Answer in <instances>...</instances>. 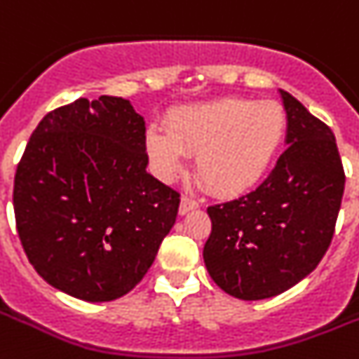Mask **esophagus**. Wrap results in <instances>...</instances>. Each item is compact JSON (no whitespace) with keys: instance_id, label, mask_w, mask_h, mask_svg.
<instances>
[{"instance_id":"1","label":"esophagus","mask_w":359,"mask_h":359,"mask_svg":"<svg viewBox=\"0 0 359 359\" xmlns=\"http://www.w3.org/2000/svg\"><path fill=\"white\" fill-rule=\"evenodd\" d=\"M198 207H200V203L196 200H192L191 196H183L182 201H180V215H187V212L194 211Z\"/></svg>"}]
</instances>
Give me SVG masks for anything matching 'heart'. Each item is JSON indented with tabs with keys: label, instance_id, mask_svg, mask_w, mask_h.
Segmentation results:
<instances>
[{
	"label": "heart",
	"instance_id": "1",
	"mask_svg": "<svg viewBox=\"0 0 359 359\" xmlns=\"http://www.w3.org/2000/svg\"><path fill=\"white\" fill-rule=\"evenodd\" d=\"M284 135L286 114L277 102L220 99L174 109L167 130L148 128L147 150L167 180L185 167L187 154H198L201 183L233 196L266 176Z\"/></svg>",
	"mask_w": 359,
	"mask_h": 359
}]
</instances>
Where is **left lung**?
Returning a JSON list of instances; mask_svg holds the SVG:
<instances>
[{"mask_svg": "<svg viewBox=\"0 0 359 359\" xmlns=\"http://www.w3.org/2000/svg\"><path fill=\"white\" fill-rule=\"evenodd\" d=\"M288 117L277 165L255 191L207 207V271L244 301L275 297L318 268L332 242L345 170L336 137L295 97L280 90Z\"/></svg>", "mask_w": 359, "mask_h": 359, "instance_id": "obj_1", "label": "left lung"}]
</instances>
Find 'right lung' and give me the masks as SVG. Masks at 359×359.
I'll list each match as a JSON object with an SVG mask.
<instances>
[{
    "instance_id": "right-lung-1",
    "label": "right lung",
    "mask_w": 359,
    "mask_h": 359,
    "mask_svg": "<svg viewBox=\"0 0 359 359\" xmlns=\"http://www.w3.org/2000/svg\"><path fill=\"white\" fill-rule=\"evenodd\" d=\"M144 119L123 97L79 99L32 132L14 176L27 259L56 290L90 303L141 283L172 229L180 192L147 172Z\"/></svg>"
}]
</instances>
